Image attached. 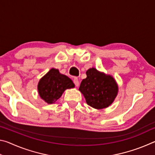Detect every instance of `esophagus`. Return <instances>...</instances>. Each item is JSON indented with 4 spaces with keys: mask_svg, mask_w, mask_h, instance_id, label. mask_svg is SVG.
<instances>
[{
    "mask_svg": "<svg viewBox=\"0 0 155 155\" xmlns=\"http://www.w3.org/2000/svg\"><path fill=\"white\" fill-rule=\"evenodd\" d=\"M73 82H74L76 87H78V86L79 85V81H78V79L77 78H74V79H73Z\"/></svg>",
    "mask_w": 155,
    "mask_h": 155,
    "instance_id": "1",
    "label": "esophagus"
}]
</instances>
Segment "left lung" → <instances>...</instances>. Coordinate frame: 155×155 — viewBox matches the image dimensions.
Listing matches in <instances>:
<instances>
[{"mask_svg": "<svg viewBox=\"0 0 155 155\" xmlns=\"http://www.w3.org/2000/svg\"><path fill=\"white\" fill-rule=\"evenodd\" d=\"M87 78L81 81L79 90L85 96L86 103L94 109L109 107L117 96L118 87L114 78L90 68Z\"/></svg>", "mask_w": 155, "mask_h": 155, "instance_id": "obj_1", "label": "left lung"}]
</instances>
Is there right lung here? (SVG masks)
I'll return each mask as SVG.
<instances>
[{
    "mask_svg": "<svg viewBox=\"0 0 155 155\" xmlns=\"http://www.w3.org/2000/svg\"><path fill=\"white\" fill-rule=\"evenodd\" d=\"M74 87L72 81L52 68L38 83V91L41 98L48 104H52L61 96L66 89Z\"/></svg>",
    "mask_w": 155,
    "mask_h": 155,
    "instance_id": "add662e5",
    "label": "right lung"
}]
</instances>
